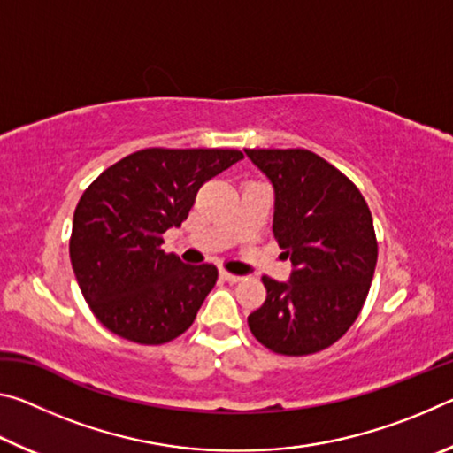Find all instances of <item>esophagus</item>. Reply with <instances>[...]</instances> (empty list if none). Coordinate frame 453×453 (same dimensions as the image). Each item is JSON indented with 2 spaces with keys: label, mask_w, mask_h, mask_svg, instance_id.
<instances>
[{
  "label": "esophagus",
  "mask_w": 453,
  "mask_h": 453,
  "mask_svg": "<svg viewBox=\"0 0 453 453\" xmlns=\"http://www.w3.org/2000/svg\"><path fill=\"white\" fill-rule=\"evenodd\" d=\"M219 278H221V280H226V281H229V283H237V281H242V275L229 273V272H226V270H221V272H219Z\"/></svg>",
  "instance_id": "esophagus-1"
}]
</instances>
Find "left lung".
Listing matches in <instances>:
<instances>
[{
	"mask_svg": "<svg viewBox=\"0 0 453 453\" xmlns=\"http://www.w3.org/2000/svg\"><path fill=\"white\" fill-rule=\"evenodd\" d=\"M275 189L273 237L294 264L288 283L264 275L265 302L248 316L256 340L281 356L335 343L362 311L378 262L362 191L310 150H245Z\"/></svg>",
	"mask_w": 453,
	"mask_h": 453,
	"instance_id": "obj_1",
	"label": "left lung"
}]
</instances>
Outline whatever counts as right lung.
I'll return each mask as SVG.
<instances>
[{"instance_id":"1","label":"right lung","mask_w":453,"mask_h":453,"mask_svg":"<svg viewBox=\"0 0 453 453\" xmlns=\"http://www.w3.org/2000/svg\"><path fill=\"white\" fill-rule=\"evenodd\" d=\"M242 157L240 150L145 148L83 191L73 213L72 267L89 310L110 332L159 346L194 324L218 270L165 254L164 234L188 219L205 181Z\"/></svg>"}]
</instances>
